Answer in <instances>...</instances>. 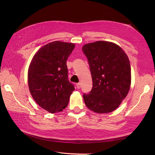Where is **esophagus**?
I'll return each mask as SVG.
<instances>
[{
    "mask_svg": "<svg viewBox=\"0 0 155 155\" xmlns=\"http://www.w3.org/2000/svg\"><path fill=\"white\" fill-rule=\"evenodd\" d=\"M76 87H77V88H78V89L80 88H81V83H77V84H76Z\"/></svg>",
    "mask_w": 155,
    "mask_h": 155,
    "instance_id": "34e87169",
    "label": "esophagus"
}]
</instances>
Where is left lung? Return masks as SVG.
I'll use <instances>...</instances> for the list:
<instances>
[{
    "label": "left lung",
    "mask_w": 155,
    "mask_h": 155,
    "mask_svg": "<svg viewBox=\"0 0 155 155\" xmlns=\"http://www.w3.org/2000/svg\"><path fill=\"white\" fill-rule=\"evenodd\" d=\"M87 58L92 79V88L83 94L89 109L96 113L116 110L127 95L131 83L129 59L120 46L99 41L82 48Z\"/></svg>",
    "instance_id": "1"
}]
</instances>
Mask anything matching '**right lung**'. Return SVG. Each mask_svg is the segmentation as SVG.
<instances>
[{
  "label": "right lung",
  "mask_w": 155,
  "mask_h": 155,
  "mask_svg": "<svg viewBox=\"0 0 155 155\" xmlns=\"http://www.w3.org/2000/svg\"><path fill=\"white\" fill-rule=\"evenodd\" d=\"M74 43L54 41L41 48L32 58L28 72L30 92L35 102L51 113L67 107L74 87L68 78L67 60Z\"/></svg>",
  "instance_id": "1"
}]
</instances>
